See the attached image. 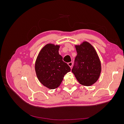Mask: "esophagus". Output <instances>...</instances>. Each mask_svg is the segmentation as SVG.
<instances>
[{
	"instance_id": "esophagus-1",
	"label": "esophagus",
	"mask_w": 124,
	"mask_h": 124,
	"mask_svg": "<svg viewBox=\"0 0 124 124\" xmlns=\"http://www.w3.org/2000/svg\"><path fill=\"white\" fill-rule=\"evenodd\" d=\"M68 65L69 66V67H70V68H71V67H72L73 63H72V62H68Z\"/></svg>"
}]
</instances>
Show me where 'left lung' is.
Returning <instances> with one entry per match:
<instances>
[{
  "label": "left lung",
  "mask_w": 124,
  "mask_h": 124,
  "mask_svg": "<svg viewBox=\"0 0 124 124\" xmlns=\"http://www.w3.org/2000/svg\"><path fill=\"white\" fill-rule=\"evenodd\" d=\"M77 55L72 72L79 83L89 86L97 81L101 71L99 56L95 48L87 41L75 46Z\"/></svg>",
  "instance_id": "left-lung-1"
}]
</instances>
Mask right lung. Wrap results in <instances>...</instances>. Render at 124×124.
Returning <instances> with one entry per match:
<instances>
[{
  "label": "right lung",
  "instance_id": "1",
  "mask_svg": "<svg viewBox=\"0 0 124 124\" xmlns=\"http://www.w3.org/2000/svg\"><path fill=\"white\" fill-rule=\"evenodd\" d=\"M59 45L46 44L40 51L35 62V68L39 81L51 89L59 86L65 75L71 70L59 54Z\"/></svg>",
  "mask_w": 124,
  "mask_h": 124
}]
</instances>
